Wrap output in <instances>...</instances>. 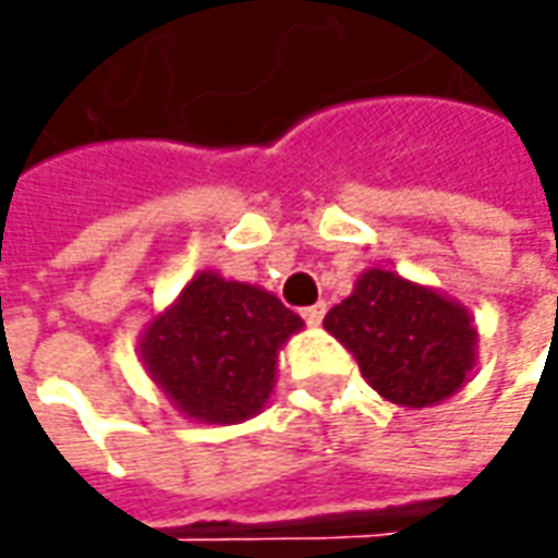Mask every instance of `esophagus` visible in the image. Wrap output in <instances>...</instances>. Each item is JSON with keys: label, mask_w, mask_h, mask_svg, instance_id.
Instances as JSON below:
<instances>
[{"label": "esophagus", "mask_w": 558, "mask_h": 558, "mask_svg": "<svg viewBox=\"0 0 558 558\" xmlns=\"http://www.w3.org/2000/svg\"><path fill=\"white\" fill-rule=\"evenodd\" d=\"M301 316H304V323H307V326H319V323H323V316H326V304H313V307H304V311H301Z\"/></svg>", "instance_id": "34e87169"}]
</instances>
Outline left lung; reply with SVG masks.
<instances>
[{"instance_id":"8db88e82","label":"left lung","mask_w":558,"mask_h":558,"mask_svg":"<svg viewBox=\"0 0 558 558\" xmlns=\"http://www.w3.org/2000/svg\"><path fill=\"white\" fill-rule=\"evenodd\" d=\"M323 326L356 356L375 391L400 407H428L460 391L475 360V329L460 304L369 269Z\"/></svg>"}]
</instances>
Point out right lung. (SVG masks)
<instances>
[{"instance_id": "1", "label": "right lung", "mask_w": 558, "mask_h": 558, "mask_svg": "<svg viewBox=\"0 0 558 558\" xmlns=\"http://www.w3.org/2000/svg\"><path fill=\"white\" fill-rule=\"evenodd\" d=\"M301 326L269 291L202 272L151 323L142 360L185 416L242 422L267 403L279 348Z\"/></svg>"}]
</instances>
